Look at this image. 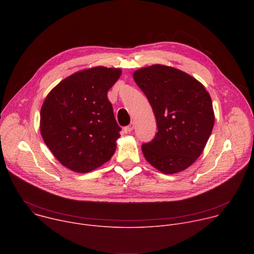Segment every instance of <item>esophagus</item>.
Masks as SVG:
<instances>
[{
	"label": "esophagus",
	"instance_id": "obj_1",
	"mask_svg": "<svg viewBox=\"0 0 254 254\" xmlns=\"http://www.w3.org/2000/svg\"><path fill=\"white\" fill-rule=\"evenodd\" d=\"M133 128H134V124H133V123H131L130 125H128L127 127H125V130H126L127 132H130V131H132V130H133Z\"/></svg>",
	"mask_w": 254,
	"mask_h": 254
}]
</instances>
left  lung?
<instances>
[{"mask_svg": "<svg viewBox=\"0 0 254 254\" xmlns=\"http://www.w3.org/2000/svg\"><path fill=\"white\" fill-rule=\"evenodd\" d=\"M156 117L158 132L143 142L146 160L164 174L191 166L203 152L214 126L212 100L205 87L185 72L164 65L133 73Z\"/></svg>", "mask_w": 254, "mask_h": 254, "instance_id": "1", "label": "left lung"}]
</instances>
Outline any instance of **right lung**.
I'll return each mask as SVG.
<instances>
[{"label": "right lung", "mask_w": 254, "mask_h": 254, "mask_svg": "<svg viewBox=\"0 0 254 254\" xmlns=\"http://www.w3.org/2000/svg\"><path fill=\"white\" fill-rule=\"evenodd\" d=\"M122 70L102 66L62 80L47 95L40 114L42 137L68 169L90 172L110 160L121 136L107 91Z\"/></svg>", "instance_id": "right-lung-1"}]
</instances>
